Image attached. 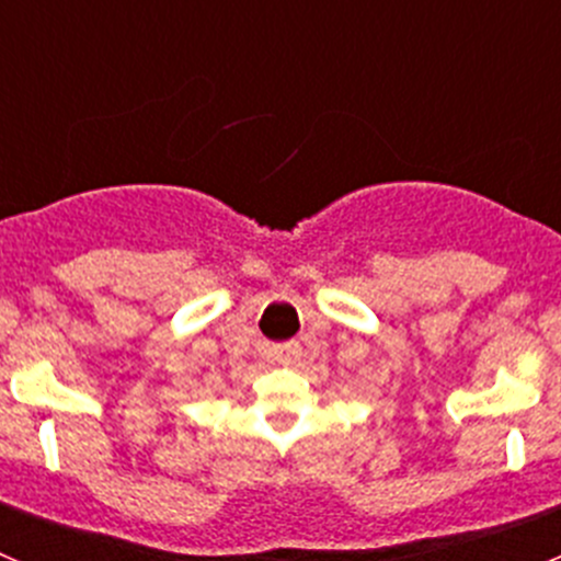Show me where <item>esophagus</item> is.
Masks as SVG:
<instances>
[{
  "label": "esophagus",
  "instance_id": "obj_1",
  "mask_svg": "<svg viewBox=\"0 0 561 561\" xmlns=\"http://www.w3.org/2000/svg\"><path fill=\"white\" fill-rule=\"evenodd\" d=\"M301 355V344L298 342H287V344H271L268 347V358L282 360V364H290Z\"/></svg>",
  "mask_w": 561,
  "mask_h": 561
}]
</instances>
